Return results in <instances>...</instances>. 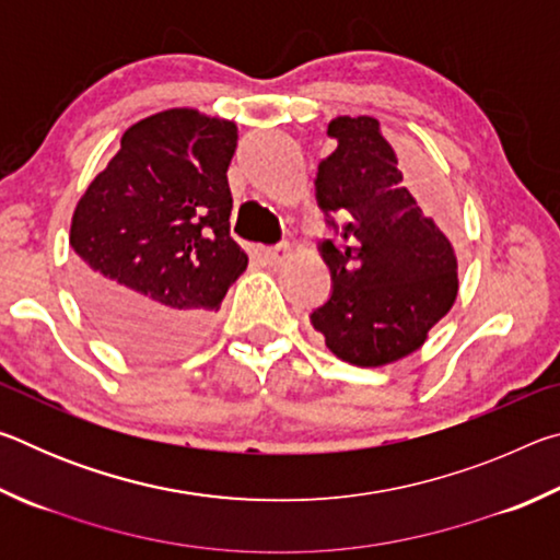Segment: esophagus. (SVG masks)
<instances>
[{"label":"esophagus","instance_id":"1","mask_svg":"<svg viewBox=\"0 0 560 560\" xmlns=\"http://www.w3.org/2000/svg\"><path fill=\"white\" fill-rule=\"evenodd\" d=\"M289 257H291L289 244H277V246H267V249H264V259H267L269 267H281V264Z\"/></svg>","mask_w":560,"mask_h":560}]
</instances>
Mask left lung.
<instances>
[{
	"label": "left lung",
	"mask_w": 560,
	"mask_h": 560,
	"mask_svg": "<svg viewBox=\"0 0 560 560\" xmlns=\"http://www.w3.org/2000/svg\"><path fill=\"white\" fill-rule=\"evenodd\" d=\"M328 136L336 150L318 165L316 200L338 236L318 246L334 291L311 324L346 363L387 365L415 353L452 308L457 257L402 187L381 122L340 116L328 122Z\"/></svg>",
	"instance_id": "left-lung-1"
}]
</instances>
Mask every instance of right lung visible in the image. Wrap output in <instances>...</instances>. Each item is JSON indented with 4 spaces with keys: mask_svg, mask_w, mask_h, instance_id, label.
<instances>
[{
    "mask_svg": "<svg viewBox=\"0 0 560 560\" xmlns=\"http://www.w3.org/2000/svg\"><path fill=\"white\" fill-rule=\"evenodd\" d=\"M232 120L170 108L130 126L71 220L75 291L113 343L173 358L210 328L246 269L230 236Z\"/></svg>",
    "mask_w": 560,
    "mask_h": 560,
    "instance_id": "add662e5",
    "label": "right lung"
}]
</instances>
